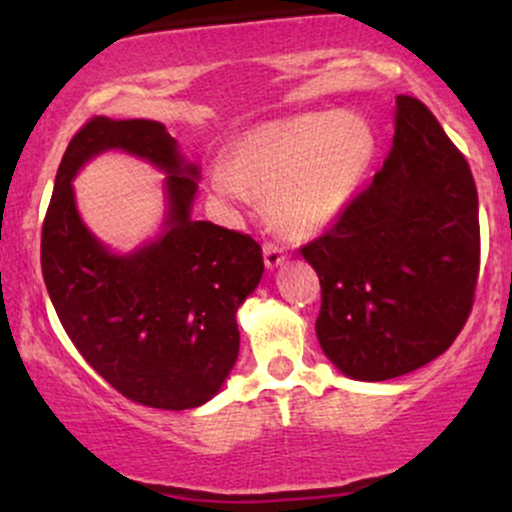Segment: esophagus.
Masks as SVG:
<instances>
[{"mask_svg": "<svg viewBox=\"0 0 512 512\" xmlns=\"http://www.w3.org/2000/svg\"><path fill=\"white\" fill-rule=\"evenodd\" d=\"M262 252H264V264H267V269H276L286 262L284 250L276 248V245H264Z\"/></svg>", "mask_w": 512, "mask_h": 512, "instance_id": "34e87169", "label": "esophagus"}]
</instances>
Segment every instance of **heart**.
I'll list each match as a JSON object with an SVG mask.
<instances>
[{
  "mask_svg": "<svg viewBox=\"0 0 512 512\" xmlns=\"http://www.w3.org/2000/svg\"><path fill=\"white\" fill-rule=\"evenodd\" d=\"M373 127L356 113L317 110L264 122L231 146V166L214 163L207 187L223 204L267 199L276 231L308 240L330 228L354 202L373 166Z\"/></svg>",
  "mask_w": 512,
  "mask_h": 512,
  "instance_id": "1",
  "label": "heart"
}]
</instances>
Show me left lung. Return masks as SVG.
Here are the masks:
<instances>
[{
    "label": "left lung",
    "mask_w": 512,
    "mask_h": 512,
    "mask_svg": "<svg viewBox=\"0 0 512 512\" xmlns=\"http://www.w3.org/2000/svg\"><path fill=\"white\" fill-rule=\"evenodd\" d=\"M395 103L383 168L301 250L322 286L317 342L339 373L363 383L443 354L467 322L479 274L472 170L424 103Z\"/></svg>",
    "instance_id": "obj_1"
}]
</instances>
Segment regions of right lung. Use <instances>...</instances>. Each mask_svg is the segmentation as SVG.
Wrapping results in <instances>:
<instances>
[{"instance_id": "right-lung-1", "label": "right lung", "mask_w": 512, "mask_h": 512, "mask_svg": "<svg viewBox=\"0 0 512 512\" xmlns=\"http://www.w3.org/2000/svg\"><path fill=\"white\" fill-rule=\"evenodd\" d=\"M108 150L167 175L159 233L129 253L105 246L75 207L73 178ZM197 190L199 166L161 122L93 117L64 151L43 223L45 286L69 339L117 392L154 409L219 395L238 361L236 313L264 272L250 236L192 219Z\"/></svg>"}]
</instances>
